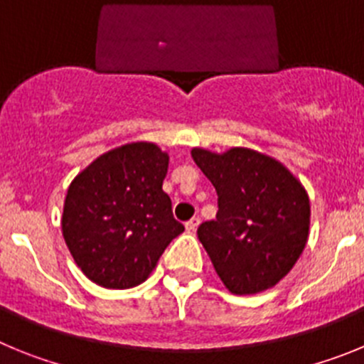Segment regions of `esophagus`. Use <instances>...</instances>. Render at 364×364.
Instances as JSON below:
<instances>
[{
  "mask_svg": "<svg viewBox=\"0 0 364 364\" xmlns=\"http://www.w3.org/2000/svg\"><path fill=\"white\" fill-rule=\"evenodd\" d=\"M198 224H200V218L193 217L191 220L186 222V230H188V231H195L198 228Z\"/></svg>",
  "mask_w": 364,
  "mask_h": 364,
  "instance_id": "34e87169",
  "label": "esophagus"
}]
</instances>
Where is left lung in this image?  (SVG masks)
I'll return each instance as SVG.
<instances>
[{"label": "left lung", "mask_w": 364, "mask_h": 364, "mask_svg": "<svg viewBox=\"0 0 364 364\" xmlns=\"http://www.w3.org/2000/svg\"><path fill=\"white\" fill-rule=\"evenodd\" d=\"M191 156L218 197L215 220L202 222L198 239L231 294L264 291L288 275L306 246L310 200L281 162L257 151L205 149Z\"/></svg>", "instance_id": "obj_1"}]
</instances>
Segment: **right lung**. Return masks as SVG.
I'll return each mask as SVG.
<instances>
[{
  "label": "right lung",
  "mask_w": 364,
  "mask_h": 364,
  "mask_svg": "<svg viewBox=\"0 0 364 364\" xmlns=\"http://www.w3.org/2000/svg\"><path fill=\"white\" fill-rule=\"evenodd\" d=\"M167 164L169 156L154 144H125L70 182L63 239L92 282L112 290L138 286L184 231L162 189Z\"/></svg>",
  "instance_id": "right-lung-1"
}]
</instances>
